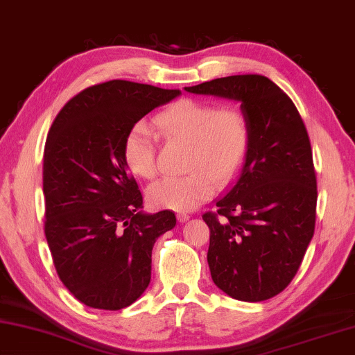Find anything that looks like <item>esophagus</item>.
<instances>
[{"mask_svg":"<svg viewBox=\"0 0 355 355\" xmlns=\"http://www.w3.org/2000/svg\"><path fill=\"white\" fill-rule=\"evenodd\" d=\"M190 220V215L189 214H185V212H179L178 214V221L179 223H185V221H189Z\"/></svg>","mask_w":355,"mask_h":355,"instance_id":"esophagus-1","label":"esophagus"}]
</instances>
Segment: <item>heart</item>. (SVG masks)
<instances>
[{
	"label": "heart",
	"instance_id": "heart-1",
	"mask_svg": "<svg viewBox=\"0 0 355 355\" xmlns=\"http://www.w3.org/2000/svg\"><path fill=\"white\" fill-rule=\"evenodd\" d=\"M155 124L168 139L190 146L187 168L182 178H164L151 185L149 201L155 207L179 212L191 210L212 198L216 182L225 185L245 165L251 145V128L237 107L198 99H179L155 116ZM123 157L137 178L151 179L157 174L153 130L139 121L128 130L123 141Z\"/></svg>",
	"mask_w": 355,
	"mask_h": 355
}]
</instances>
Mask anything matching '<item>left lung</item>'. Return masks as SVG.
Wrapping results in <instances>:
<instances>
[{"instance_id":"8db88e82","label":"left lung","mask_w":355,"mask_h":355,"mask_svg":"<svg viewBox=\"0 0 355 355\" xmlns=\"http://www.w3.org/2000/svg\"><path fill=\"white\" fill-rule=\"evenodd\" d=\"M185 92L240 103L251 128L245 165L216 212L207 263L216 287L234 300L266 301L287 288L315 232L312 148L293 101L260 74L218 78Z\"/></svg>"}]
</instances>
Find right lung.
<instances>
[{
	"mask_svg": "<svg viewBox=\"0 0 355 355\" xmlns=\"http://www.w3.org/2000/svg\"><path fill=\"white\" fill-rule=\"evenodd\" d=\"M181 95L114 79L68 101L43 153L45 235L55 271L85 306L120 310L151 281L153 246L176 226L170 210L145 214L123 157L128 130Z\"/></svg>",
	"mask_w": 355,
	"mask_h": 355,
	"instance_id": "obj_1",
	"label": "right lung"
}]
</instances>
